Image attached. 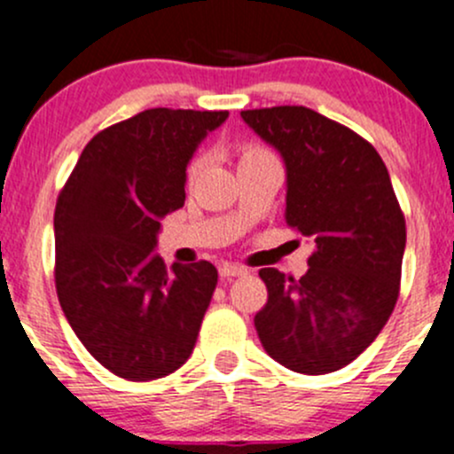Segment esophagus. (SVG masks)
Here are the masks:
<instances>
[{"mask_svg": "<svg viewBox=\"0 0 454 454\" xmlns=\"http://www.w3.org/2000/svg\"><path fill=\"white\" fill-rule=\"evenodd\" d=\"M247 269L242 264H231L225 262L221 264V278H236V276H245Z\"/></svg>", "mask_w": 454, "mask_h": 454, "instance_id": "esophagus-1", "label": "esophagus"}]
</instances>
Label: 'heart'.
I'll use <instances>...</instances> for the list:
<instances>
[{
	"label": "heart",
	"mask_w": 454,
	"mask_h": 454,
	"mask_svg": "<svg viewBox=\"0 0 454 454\" xmlns=\"http://www.w3.org/2000/svg\"><path fill=\"white\" fill-rule=\"evenodd\" d=\"M271 152L267 150V147L262 145H255V143H245V145L240 147V152H238V160H240V165H247V163H255V160H264V159H271ZM205 168V156L203 154H194L190 159V163H187V181H196V176H199L200 172H203Z\"/></svg>",
	"instance_id": "b5f03b06"
}]
</instances>
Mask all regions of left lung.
<instances>
[{
  "mask_svg": "<svg viewBox=\"0 0 454 454\" xmlns=\"http://www.w3.org/2000/svg\"><path fill=\"white\" fill-rule=\"evenodd\" d=\"M240 114L285 159L286 225L316 242L300 280L260 269L269 298L255 331L289 371L333 373L378 338L399 298L406 221L388 169L366 138L311 107Z\"/></svg>",
  "mask_w": 454,
  "mask_h": 454,
  "instance_id": "8db88e82",
  "label": "left lung"
}]
</instances>
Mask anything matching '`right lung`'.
Instances as JSON below:
<instances>
[{
	"label": "right lung",
	"mask_w": 454,
	"mask_h": 454,
	"mask_svg": "<svg viewBox=\"0 0 454 454\" xmlns=\"http://www.w3.org/2000/svg\"><path fill=\"white\" fill-rule=\"evenodd\" d=\"M227 110L152 107L90 138L55 207V286L70 326L110 373L150 381L187 362L218 271L165 267L156 233L185 205V168Z\"/></svg>",
	"instance_id": "1"
}]
</instances>
